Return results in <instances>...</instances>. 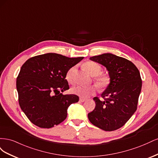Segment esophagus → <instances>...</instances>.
I'll use <instances>...</instances> for the list:
<instances>
[{
	"instance_id": "34e87169",
	"label": "esophagus",
	"mask_w": 158,
	"mask_h": 158,
	"mask_svg": "<svg viewBox=\"0 0 158 158\" xmlns=\"http://www.w3.org/2000/svg\"><path fill=\"white\" fill-rule=\"evenodd\" d=\"M86 99H84V98H80V102H85L86 101Z\"/></svg>"
}]
</instances>
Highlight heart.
Returning a JSON list of instances; mask_svg holds the SVG:
<instances>
[{
  "instance_id": "1",
  "label": "heart",
  "mask_w": 158,
  "mask_h": 158,
  "mask_svg": "<svg viewBox=\"0 0 158 158\" xmlns=\"http://www.w3.org/2000/svg\"><path fill=\"white\" fill-rule=\"evenodd\" d=\"M84 67L91 76H95L94 82L99 88H105L107 86L109 83V78L106 75L100 74L102 72V67L98 63L89 61L84 64ZM75 72L76 67L73 66L68 70L66 74V79L70 84L74 83L75 81ZM71 91L75 95H77L81 98H86L95 93L96 88L94 85L82 86L78 85L72 88Z\"/></svg>"
}]
</instances>
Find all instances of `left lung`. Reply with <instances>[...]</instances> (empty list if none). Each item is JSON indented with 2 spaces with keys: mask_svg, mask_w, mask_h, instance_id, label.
Returning <instances> with one entry per match:
<instances>
[{
  "mask_svg": "<svg viewBox=\"0 0 158 158\" xmlns=\"http://www.w3.org/2000/svg\"><path fill=\"white\" fill-rule=\"evenodd\" d=\"M89 59L106 68L110 82L101 95L103 101L97 97L94 98L95 107L88 113V119L103 131H115L125 125L136 111L142 88L140 72L130 60L111 53L94 56Z\"/></svg>",
  "mask_w": 158,
  "mask_h": 158,
  "instance_id": "left-lung-1",
  "label": "left lung"
}]
</instances>
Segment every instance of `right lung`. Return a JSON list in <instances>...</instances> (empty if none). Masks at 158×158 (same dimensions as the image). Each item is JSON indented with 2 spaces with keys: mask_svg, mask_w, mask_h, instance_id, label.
Returning <instances> with one entry per match:
<instances>
[{
  "mask_svg": "<svg viewBox=\"0 0 158 158\" xmlns=\"http://www.w3.org/2000/svg\"><path fill=\"white\" fill-rule=\"evenodd\" d=\"M83 59L49 52L31 57L22 65L16 80L18 101L33 124L49 128L65 120L69 107L79 100L76 95L61 94L69 89L66 74Z\"/></svg>",
  "mask_w": 158,
  "mask_h": 158,
  "instance_id": "1",
  "label": "right lung"
}]
</instances>
